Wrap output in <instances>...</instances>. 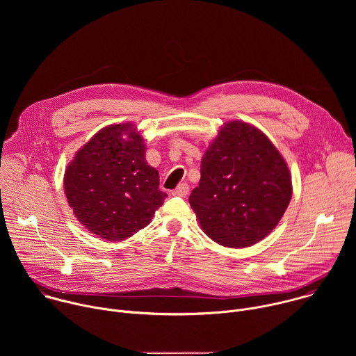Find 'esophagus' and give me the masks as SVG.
<instances>
[{"instance_id":"esophagus-1","label":"esophagus","mask_w":356,"mask_h":356,"mask_svg":"<svg viewBox=\"0 0 356 356\" xmlns=\"http://www.w3.org/2000/svg\"><path fill=\"white\" fill-rule=\"evenodd\" d=\"M188 190H190L188 184H187V183H181L176 190L172 191V194H173V195H177V197H186V195L188 194Z\"/></svg>"}]
</instances>
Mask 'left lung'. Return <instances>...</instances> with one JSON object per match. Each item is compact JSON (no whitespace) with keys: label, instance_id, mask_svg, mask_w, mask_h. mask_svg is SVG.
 Returning <instances> with one entry per match:
<instances>
[{"label":"left lung","instance_id":"1","mask_svg":"<svg viewBox=\"0 0 356 356\" xmlns=\"http://www.w3.org/2000/svg\"><path fill=\"white\" fill-rule=\"evenodd\" d=\"M188 202L213 241L246 248L279 224L291 198V179L279 150L259 129L228 122L206 150Z\"/></svg>","mask_w":356,"mask_h":356}]
</instances>
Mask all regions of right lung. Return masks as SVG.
<instances>
[{
    "mask_svg": "<svg viewBox=\"0 0 356 356\" xmlns=\"http://www.w3.org/2000/svg\"><path fill=\"white\" fill-rule=\"evenodd\" d=\"M65 193L76 218L107 241L145 228L168 197L129 124L101 129L77 152L65 173Z\"/></svg>",
    "mask_w": 356,
    "mask_h": 356,
    "instance_id": "add662e5",
    "label": "right lung"
}]
</instances>
